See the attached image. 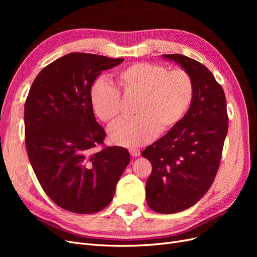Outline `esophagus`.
Segmentation results:
<instances>
[{"mask_svg": "<svg viewBox=\"0 0 257 257\" xmlns=\"http://www.w3.org/2000/svg\"><path fill=\"white\" fill-rule=\"evenodd\" d=\"M130 153H131V155L132 157H135V158H137V157H139V155H141V150L139 149H130Z\"/></svg>", "mask_w": 257, "mask_h": 257, "instance_id": "esophagus-1", "label": "esophagus"}]
</instances>
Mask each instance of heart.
I'll use <instances>...</instances> for the list:
<instances>
[{"label": "heart", "instance_id": "1", "mask_svg": "<svg viewBox=\"0 0 257 257\" xmlns=\"http://www.w3.org/2000/svg\"><path fill=\"white\" fill-rule=\"evenodd\" d=\"M123 93L137 98L131 119H121L108 130L113 144L134 148L173 130L188 112L194 96L191 75L182 68L169 71L160 64L138 62L116 74ZM90 102L98 118L112 122L121 110L120 93L112 83L99 79L92 85Z\"/></svg>", "mask_w": 257, "mask_h": 257}]
</instances>
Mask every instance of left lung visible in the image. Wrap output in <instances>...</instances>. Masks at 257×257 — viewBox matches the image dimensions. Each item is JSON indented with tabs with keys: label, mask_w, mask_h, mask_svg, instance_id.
<instances>
[{
	"label": "left lung",
	"mask_w": 257,
	"mask_h": 257,
	"mask_svg": "<svg viewBox=\"0 0 257 257\" xmlns=\"http://www.w3.org/2000/svg\"><path fill=\"white\" fill-rule=\"evenodd\" d=\"M188 72L194 82L192 104L183 119L142 152L152 164L146 183L153 211L172 214L195 205L211 186L228 131L226 98L212 73L182 54H162Z\"/></svg>",
	"instance_id": "8db88e82"
}]
</instances>
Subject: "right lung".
<instances>
[{
	"instance_id": "1",
	"label": "right lung",
	"mask_w": 257,
	"mask_h": 257,
	"mask_svg": "<svg viewBox=\"0 0 257 257\" xmlns=\"http://www.w3.org/2000/svg\"><path fill=\"white\" fill-rule=\"evenodd\" d=\"M90 53H68L37 75L25 104L26 147L38 182L59 207L95 213L110 204L130 163L122 147H106V133L90 102L93 82L121 64ZM99 145L102 149L95 152Z\"/></svg>"
}]
</instances>
